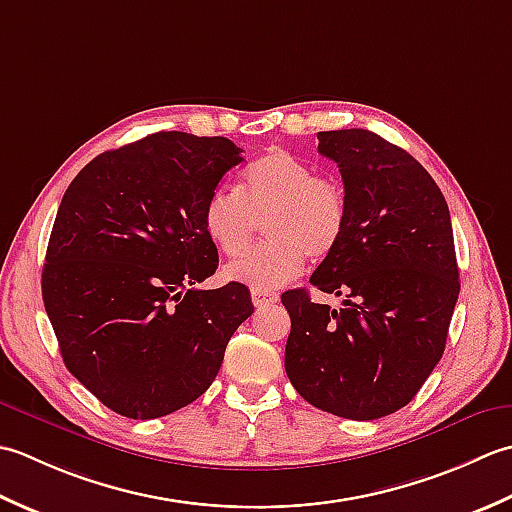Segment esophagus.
Instances as JSON below:
<instances>
[{"mask_svg":"<svg viewBox=\"0 0 512 512\" xmlns=\"http://www.w3.org/2000/svg\"><path fill=\"white\" fill-rule=\"evenodd\" d=\"M252 302L254 307H267L278 302L276 291H267V289H252Z\"/></svg>","mask_w":512,"mask_h":512,"instance_id":"esophagus-1","label":"esophagus"}]
</instances>
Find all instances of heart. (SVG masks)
<instances>
[{
  "instance_id": "b5f03b06",
  "label": "heart",
  "mask_w": 512,
  "mask_h": 512,
  "mask_svg": "<svg viewBox=\"0 0 512 512\" xmlns=\"http://www.w3.org/2000/svg\"><path fill=\"white\" fill-rule=\"evenodd\" d=\"M263 223L267 241L229 265V280L252 289H278L296 278L305 260L336 249L347 225L342 185L320 176L298 156L271 150L243 174L241 190L218 187L203 207L210 241L229 258L241 256Z\"/></svg>"
}]
</instances>
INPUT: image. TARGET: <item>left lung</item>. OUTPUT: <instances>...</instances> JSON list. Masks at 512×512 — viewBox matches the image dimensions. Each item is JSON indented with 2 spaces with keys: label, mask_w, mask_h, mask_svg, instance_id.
<instances>
[{
  "label": "left lung",
  "mask_w": 512,
  "mask_h": 512,
  "mask_svg": "<svg viewBox=\"0 0 512 512\" xmlns=\"http://www.w3.org/2000/svg\"><path fill=\"white\" fill-rule=\"evenodd\" d=\"M318 152L340 168L347 225L309 283L347 300L338 311L285 291V371L316 409L378 420L415 398L444 353L460 296L451 214L431 174L375 132H318Z\"/></svg>",
  "instance_id": "obj_1"
}]
</instances>
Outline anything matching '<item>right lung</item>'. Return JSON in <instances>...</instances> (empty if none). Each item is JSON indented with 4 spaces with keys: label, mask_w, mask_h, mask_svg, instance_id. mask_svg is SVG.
I'll return each instance as SVG.
<instances>
[{
    "label": "right lung",
    "mask_w": 512,
    "mask_h": 512,
    "mask_svg": "<svg viewBox=\"0 0 512 512\" xmlns=\"http://www.w3.org/2000/svg\"><path fill=\"white\" fill-rule=\"evenodd\" d=\"M225 137L156 132L92 159L61 198L41 296L66 369L108 409L152 420L210 389L249 289L218 267L203 207L243 161Z\"/></svg>",
    "instance_id": "add662e5"
}]
</instances>
